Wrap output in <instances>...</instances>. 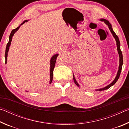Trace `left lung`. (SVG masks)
I'll return each instance as SVG.
<instances>
[{
	"mask_svg": "<svg viewBox=\"0 0 129 129\" xmlns=\"http://www.w3.org/2000/svg\"><path fill=\"white\" fill-rule=\"evenodd\" d=\"M100 20L102 21H104V22L108 26L109 29H110L111 33L112 34L113 37H114V38L115 40V41H116V44H117V51H118V53L119 57V64L118 70L117 75H116V76H115L114 80L113 81V82L111 83V84L108 85H107L105 87H104V88H101V89H95V90L96 91H101L105 90H106V89H108L109 88H110V87L114 85L115 84V82L117 81V80H118V78L119 77V76H120V74H121L122 65H123V56H122V52L121 51V48H120V42H119V38H118V37L117 36V35L115 34V33L114 32V30H113L112 25L110 24V23H109V21L108 20H106V19H100ZM73 76L74 82H75V83L76 84V85H77L78 87H80V85L78 84V82H77V81H76V78L75 77V76H74L73 74Z\"/></svg>",
	"mask_w": 129,
	"mask_h": 129,
	"instance_id": "8db88e82",
	"label": "left lung"
}]
</instances>
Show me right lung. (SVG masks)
<instances>
[{
    "label": "right lung",
    "instance_id": "obj_1",
    "mask_svg": "<svg viewBox=\"0 0 129 129\" xmlns=\"http://www.w3.org/2000/svg\"><path fill=\"white\" fill-rule=\"evenodd\" d=\"M28 20H25L23 21V22L18 27H17L16 29H13L11 32L10 35L9 37V41H8V43H7V46H6V52H5V59H6V64H7V56H8V52L9 51L10 49V47L11 45V41L12 39V37L14 35V34H15L17 30L19 29L20 26L23 24L24 23H25V22H27ZM58 56V54H55L51 58V60H50V81H49V84H51V82L52 81V80H53V69L54 66H55V64H56V58L57 57V56Z\"/></svg>",
    "mask_w": 129,
    "mask_h": 129
}]
</instances>
